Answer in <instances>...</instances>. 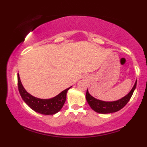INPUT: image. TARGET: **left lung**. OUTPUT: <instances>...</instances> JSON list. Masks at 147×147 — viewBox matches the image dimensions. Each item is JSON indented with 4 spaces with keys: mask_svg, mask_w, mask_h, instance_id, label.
I'll use <instances>...</instances> for the list:
<instances>
[{
    "mask_svg": "<svg viewBox=\"0 0 147 147\" xmlns=\"http://www.w3.org/2000/svg\"><path fill=\"white\" fill-rule=\"evenodd\" d=\"M136 86V82L129 94L120 100L113 101V102H105V101L97 100L89 94L88 90L86 93V98L91 109L97 113H102V114L115 113L121 110L127 104L133 94Z\"/></svg>",
    "mask_w": 147,
    "mask_h": 147,
    "instance_id": "8db88e82",
    "label": "left lung"
}]
</instances>
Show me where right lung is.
Segmentation results:
<instances>
[{"label":"right lung","mask_w":147,"mask_h":147,"mask_svg":"<svg viewBox=\"0 0 147 147\" xmlns=\"http://www.w3.org/2000/svg\"><path fill=\"white\" fill-rule=\"evenodd\" d=\"M68 88L54 98L50 99H40L36 98L28 93L20 82L18 74V88L20 96L26 104L35 112L42 115H54L63 108L67 98V92L70 89Z\"/></svg>","instance_id":"add662e5"}]
</instances>
